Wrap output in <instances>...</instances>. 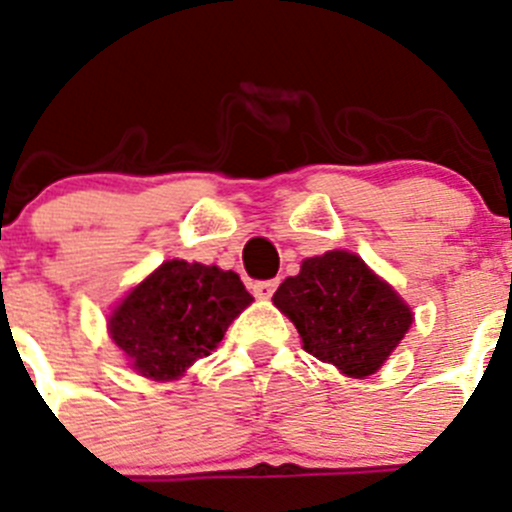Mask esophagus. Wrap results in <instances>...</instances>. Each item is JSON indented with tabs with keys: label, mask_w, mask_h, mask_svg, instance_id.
<instances>
[{
	"label": "esophagus",
	"mask_w": 512,
	"mask_h": 512,
	"mask_svg": "<svg viewBox=\"0 0 512 512\" xmlns=\"http://www.w3.org/2000/svg\"><path fill=\"white\" fill-rule=\"evenodd\" d=\"M275 288H278V280H257V283L252 285V293H255L257 298H270V295L275 293Z\"/></svg>",
	"instance_id": "esophagus-1"
}]
</instances>
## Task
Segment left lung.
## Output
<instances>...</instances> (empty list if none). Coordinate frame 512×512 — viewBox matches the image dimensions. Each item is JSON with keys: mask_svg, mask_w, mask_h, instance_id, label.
Listing matches in <instances>:
<instances>
[{"mask_svg": "<svg viewBox=\"0 0 512 512\" xmlns=\"http://www.w3.org/2000/svg\"><path fill=\"white\" fill-rule=\"evenodd\" d=\"M272 303L298 328L303 348L353 379L371 376L412 326V310L353 252L308 257Z\"/></svg>", "mask_w": 512, "mask_h": 512, "instance_id": "1", "label": "left lung"}]
</instances>
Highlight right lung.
<instances>
[{"instance_id":"add662e5","label":"right lung","mask_w":512,"mask_h":512,"mask_svg":"<svg viewBox=\"0 0 512 512\" xmlns=\"http://www.w3.org/2000/svg\"><path fill=\"white\" fill-rule=\"evenodd\" d=\"M250 303L237 272L169 260L128 293L108 328L138 374L169 381L209 356Z\"/></svg>"}]
</instances>
